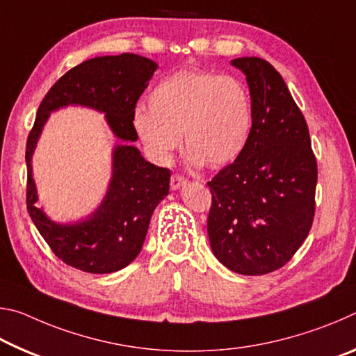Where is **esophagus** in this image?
Segmentation results:
<instances>
[{"mask_svg":"<svg viewBox=\"0 0 356 356\" xmlns=\"http://www.w3.org/2000/svg\"><path fill=\"white\" fill-rule=\"evenodd\" d=\"M186 184V179L179 176V174H172L171 176V190H179L180 186H184Z\"/></svg>","mask_w":356,"mask_h":356,"instance_id":"obj_1","label":"esophagus"}]
</instances>
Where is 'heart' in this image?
I'll return each instance as SVG.
<instances>
[{
	"mask_svg": "<svg viewBox=\"0 0 356 356\" xmlns=\"http://www.w3.org/2000/svg\"><path fill=\"white\" fill-rule=\"evenodd\" d=\"M134 127L160 163L171 160L182 134L193 165L226 166L242 155L250 140V91L234 75L177 70L154 88L149 108H136Z\"/></svg>",
	"mask_w": 356,
	"mask_h": 356,
	"instance_id": "heart-1",
	"label": "heart"
}]
</instances>
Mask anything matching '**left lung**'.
I'll list each match as a JSON object with an SVG mask.
<instances>
[{"label":"left lung","mask_w":356,"mask_h":356,"mask_svg":"<svg viewBox=\"0 0 356 356\" xmlns=\"http://www.w3.org/2000/svg\"><path fill=\"white\" fill-rule=\"evenodd\" d=\"M246 76L252 129L242 155L207 184V232L215 257L240 275L281 268L308 237L316 212L317 161L308 124L284 80L265 59L237 58Z\"/></svg>","instance_id":"8db88e82"}]
</instances>
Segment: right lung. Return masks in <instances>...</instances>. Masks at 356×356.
Masks as SVG:
<instances>
[{
	"label": "right lung",
	"mask_w": 356,
	"mask_h": 356,
	"mask_svg": "<svg viewBox=\"0 0 356 356\" xmlns=\"http://www.w3.org/2000/svg\"><path fill=\"white\" fill-rule=\"evenodd\" d=\"M156 65L134 53L88 59L53 84L40 102L26 141V209L51 251L70 267L86 273H113L140 254L150 216L170 193L171 171L149 163L130 143L138 140L134 127L136 102L149 86ZM81 104L106 113L121 140L113 151V176L104 201L86 220L72 225L51 222L35 207L37 192L31 160L41 129L51 111Z\"/></svg>",
	"instance_id": "right-lung-1"
}]
</instances>
